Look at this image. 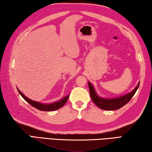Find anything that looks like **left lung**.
Wrapping results in <instances>:
<instances>
[{
  "label": "left lung",
  "mask_w": 152,
  "mask_h": 152,
  "mask_svg": "<svg viewBox=\"0 0 152 152\" xmlns=\"http://www.w3.org/2000/svg\"><path fill=\"white\" fill-rule=\"evenodd\" d=\"M139 83H140V81L139 82L137 86L131 92L115 98H101L97 94L94 86L89 82H88V86L91 98L97 106H98L99 108L102 109V110H114L122 108L131 100L133 96L135 95L136 91L137 90Z\"/></svg>",
  "instance_id": "obj_1"
}]
</instances>
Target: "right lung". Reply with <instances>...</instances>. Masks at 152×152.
<instances>
[{"label": "right lung", "instance_id": "add662e5", "mask_svg": "<svg viewBox=\"0 0 152 152\" xmlns=\"http://www.w3.org/2000/svg\"><path fill=\"white\" fill-rule=\"evenodd\" d=\"M17 90H18L19 93L20 94L23 98L26 100V102H27L30 105H31L32 106H34V108H36L38 109V110H42V111H54L56 110H58V109L61 108L62 106H63L64 104H66L67 99H68L69 95H68L67 96L64 97V98H62L61 99H60L59 101L57 102H54L53 103L51 104H42V103H39L38 102H36L32 100V99H29L28 98L24 95L23 94L21 93V91L19 90V89L17 88Z\"/></svg>", "mask_w": 152, "mask_h": 152}]
</instances>
